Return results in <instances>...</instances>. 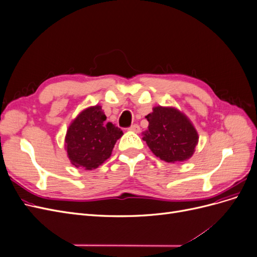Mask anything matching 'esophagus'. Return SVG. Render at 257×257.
Returning <instances> with one entry per match:
<instances>
[{
	"instance_id": "obj_1",
	"label": "esophagus",
	"mask_w": 257,
	"mask_h": 257,
	"mask_svg": "<svg viewBox=\"0 0 257 257\" xmlns=\"http://www.w3.org/2000/svg\"><path fill=\"white\" fill-rule=\"evenodd\" d=\"M128 130L132 132H135V133H139V132H141V127H139L138 124H133V125H131L128 127Z\"/></svg>"
}]
</instances>
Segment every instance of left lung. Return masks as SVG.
Here are the masks:
<instances>
[{"label":"left lung","mask_w":257,"mask_h":257,"mask_svg":"<svg viewBox=\"0 0 257 257\" xmlns=\"http://www.w3.org/2000/svg\"><path fill=\"white\" fill-rule=\"evenodd\" d=\"M149 122L143 139L150 150L167 163L189 160L198 143V134L188 116L173 107L158 106L146 115Z\"/></svg>","instance_id":"left-lung-1"}]
</instances>
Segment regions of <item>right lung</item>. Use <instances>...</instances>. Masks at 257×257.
<instances>
[{"instance_id":"add662e5","label":"right lung","mask_w":257,"mask_h":257,"mask_svg":"<svg viewBox=\"0 0 257 257\" xmlns=\"http://www.w3.org/2000/svg\"><path fill=\"white\" fill-rule=\"evenodd\" d=\"M105 120L102 106L96 105L81 111L68 126L65 148L67 157L75 167L95 169L111 155L123 132Z\"/></svg>"}]
</instances>
